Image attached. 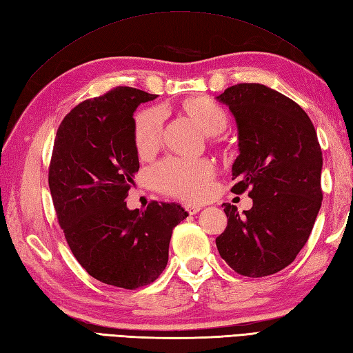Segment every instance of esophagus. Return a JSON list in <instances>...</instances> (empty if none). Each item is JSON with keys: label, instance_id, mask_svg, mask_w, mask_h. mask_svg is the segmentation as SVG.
I'll return each mask as SVG.
<instances>
[{"label": "esophagus", "instance_id": "obj_1", "mask_svg": "<svg viewBox=\"0 0 353 353\" xmlns=\"http://www.w3.org/2000/svg\"><path fill=\"white\" fill-rule=\"evenodd\" d=\"M183 208L188 211V214H191V216H194V214H197L200 210H202V206H200V205H192V203H185Z\"/></svg>", "mask_w": 353, "mask_h": 353}]
</instances>
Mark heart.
Wrapping results in <instances>:
<instances>
[{"mask_svg":"<svg viewBox=\"0 0 353 353\" xmlns=\"http://www.w3.org/2000/svg\"><path fill=\"white\" fill-rule=\"evenodd\" d=\"M188 112L206 134L216 136L226 128L225 110L208 98H196L185 103ZM165 114L161 108H150L136 117L134 139L141 156H148L162 141ZM157 190L185 200L203 199L211 188L214 165L206 159L167 157L150 172Z\"/></svg>","mask_w":353,"mask_h":353,"instance_id":"heart-1","label":"heart"}]
</instances>
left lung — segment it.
Listing matches in <instances>:
<instances>
[{
    "instance_id": "left-lung-1",
    "label": "left lung",
    "mask_w": 353,
    "mask_h": 353,
    "mask_svg": "<svg viewBox=\"0 0 353 353\" xmlns=\"http://www.w3.org/2000/svg\"><path fill=\"white\" fill-rule=\"evenodd\" d=\"M237 123L232 192L250 190L252 208L223 203L220 257L246 277L285 269L306 245L321 208L323 154L314 123L299 103L263 84H237L216 98Z\"/></svg>"
}]
</instances>
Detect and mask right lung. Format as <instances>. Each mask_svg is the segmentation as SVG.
<instances>
[{
	"label": "right lung",
	"mask_w": 353,
	"mask_h": 353,
	"mask_svg": "<svg viewBox=\"0 0 353 353\" xmlns=\"http://www.w3.org/2000/svg\"><path fill=\"white\" fill-rule=\"evenodd\" d=\"M156 98L116 87L81 102L61 122L48 168L54 211L76 260L96 280L123 289L162 274L172 228L188 217L177 203L127 208L139 171L133 114Z\"/></svg>",
	"instance_id": "right-lung-1"
}]
</instances>
